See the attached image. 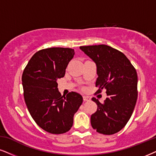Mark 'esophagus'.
<instances>
[{"label":"esophagus","instance_id":"obj_1","mask_svg":"<svg viewBox=\"0 0 156 156\" xmlns=\"http://www.w3.org/2000/svg\"><path fill=\"white\" fill-rule=\"evenodd\" d=\"M83 98L84 101H89V100H90V98L87 96H83Z\"/></svg>","mask_w":156,"mask_h":156}]
</instances>
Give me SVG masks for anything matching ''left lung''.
<instances>
[{"instance_id":"1","label":"left lung","mask_w":156,"mask_h":156,"mask_svg":"<svg viewBox=\"0 0 156 156\" xmlns=\"http://www.w3.org/2000/svg\"><path fill=\"white\" fill-rule=\"evenodd\" d=\"M80 49L96 65V93L106 89L108 96L103 104L92 98L97 110L90 117V124L98 133L113 135L125 127L135 109L137 72L123 53L108 45L81 46Z\"/></svg>"}]
</instances>
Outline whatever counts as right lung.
<instances>
[{"label": "right lung", "instance_id": "obj_1", "mask_svg": "<svg viewBox=\"0 0 156 156\" xmlns=\"http://www.w3.org/2000/svg\"><path fill=\"white\" fill-rule=\"evenodd\" d=\"M75 55L73 49L51 47L37 52L22 75L23 96L31 117L42 129L52 134L69 131L73 116L83 103L76 92L62 96L58 80L64 77Z\"/></svg>", "mask_w": 156, "mask_h": 156}]
</instances>
